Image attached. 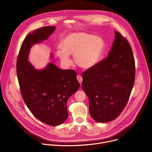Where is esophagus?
<instances>
[{
    "mask_svg": "<svg viewBox=\"0 0 152 152\" xmlns=\"http://www.w3.org/2000/svg\"><path fill=\"white\" fill-rule=\"evenodd\" d=\"M77 79L79 81V82L80 83V84H81L82 82V76L80 75H77Z\"/></svg>",
    "mask_w": 152,
    "mask_h": 152,
    "instance_id": "esophagus-1",
    "label": "esophagus"
}]
</instances>
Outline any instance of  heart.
<instances>
[{
  "mask_svg": "<svg viewBox=\"0 0 152 152\" xmlns=\"http://www.w3.org/2000/svg\"><path fill=\"white\" fill-rule=\"evenodd\" d=\"M104 49V42L100 37L85 32H76L64 38L62 48L57 49L56 54L64 65L70 64V55H74L75 62L79 67L90 69L99 62Z\"/></svg>",
  "mask_w": 152,
  "mask_h": 152,
  "instance_id": "obj_1",
  "label": "heart"
}]
</instances>
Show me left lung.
Listing matches in <instances>:
<instances>
[{
	"mask_svg": "<svg viewBox=\"0 0 152 152\" xmlns=\"http://www.w3.org/2000/svg\"><path fill=\"white\" fill-rule=\"evenodd\" d=\"M82 76L92 118L99 123L115 119L126 106L135 82V60L128 41L115 31L107 57Z\"/></svg>",
	"mask_w": 152,
	"mask_h": 152,
	"instance_id": "1",
	"label": "left lung"
}]
</instances>
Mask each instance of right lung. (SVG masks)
<instances>
[{
  "label": "right lung",
  "mask_w": 152,
  "mask_h": 152,
  "mask_svg": "<svg viewBox=\"0 0 152 152\" xmlns=\"http://www.w3.org/2000/svg\"><path fill=\"white\" fill-rule=\"evenodd\" d=\"M55 26H45L29 34L21 46L17 60V75L23 99L32 114L48 125L58 126L68 118L67 103L80 84L73 70H61L50 62L36 70L28 61L31 47L47 39Z\"/></svg>",
  "instance_id": "right-lung-1"
}]
</instances>
